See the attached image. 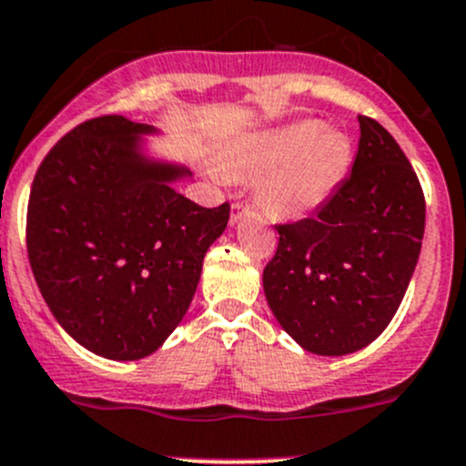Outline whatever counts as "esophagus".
Returning a JSON list of instances; mask_svg holds the SVG:
<instances>
[{"label":"esophagus","mask_w":466,"mask_h":466,"mask_svg":"<svg viewBox=\"0 0 466 466\" xmlns=\"http://www.w3.org/2000/svg\"><path fill=\"white\" fill-rule=\"evenodd\" d=\"M251 213V206L242 204V201H233L231 206V224L238 222V219H242V215Z\"/></svg>","instance_id":"obj_1"}]
</instances>
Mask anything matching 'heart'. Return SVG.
<instances>
[{
    "mask_svg": "<svg viewBox=\"0 0 466 466\" xmlns=\"http://www.w3.org/2000/svg\"><path fill=\"white\" fill-rule=\"evenodd\" d=\"M349 145L319 122H297L238 140L219 160L228 178L259 177L258 197L267 213L299 218L317 208L342 178Z\"/></svg>",
    "mask_w": 466,
    "mask_h": 466,
    "instance_id": "1",
    "label": "heart"
}]
</instances>
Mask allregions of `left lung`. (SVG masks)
<instances>
[{
	"label": "left lung",
	"instance_id": "8db88e82",
	"mask_svg": "<svg viewBox=\"0 0 466 466\" xmlns=\"http://www.w3.org/2000/svg\"><path fill=\"white\" fill-rule=\"evenodd\" d=\"M353 169L312 218L276 224L262 271L271 312L306 351L344 356L399 310L421 251L426 199L399 142L360 115Z\"/></svg>",
	"mask_w": 466,
	"mask_h": 466
}]
</instances>
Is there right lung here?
Wrapping results in <instances>:
<instances>
[{
    "mask_svg": "<svg viewBox=\"0 0 466 466\" xmlns=\"http://www.w3.org/2000/svg\"><path fill=\"white\" fill-rule=\"evenodd\" d=\"M122 115L81 122L31 183L26 253L43 299L78 344L110 360L154 353L190 308L231 206L204 208L172 187L186 169L147 163Z\"/></svg>",
    "mask_w": 466,
    "mask_h": 466,
    "instance_id": "right-lung-1",
    "label": "right lung"
}]
</instances>
